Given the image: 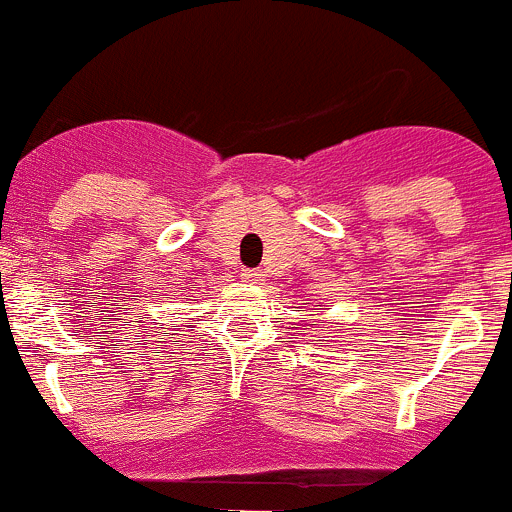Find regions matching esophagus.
Here are the masks:
<instances>
[{
	"label": "esophagus",
	"instance_id": "obj_1",
	"mask_svg": "<svg viewBox=\"0 0 512 512\" xmlns=\"http://www.w3.org/2000/svg\"><path fill=\"white\" fill-rule=\"evenodd\" d=\"M241 278H244L246 283H261L263 273L256 271V268H244V271H241Z\"/></svg>",
	"mask_w": 512,
	"mask_h": 512
}]
</instances>
